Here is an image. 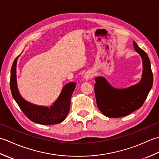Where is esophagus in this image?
I'll return each instance as SVG.
<instances>
[{
	"mask_svg": "<svg viewBox=\"0 0 159 159\" xmlns=\"http://www.w3.org/2000/svg\"><path fill=\"white\" fill-rule=\"evenodd\" d=\"M93 76H94V73L92 72V71H87V72H85V74H84V79L87 80L92 79Z\"/></svg>",
	"mask_w": 159,
	"mask_h": 159,
	"instance_id": "34e87169",
	"label": "esophagus"
}]
</instances>
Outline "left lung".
Segmentation results:
<instances>
[{
	"mask_svg": "<svg viewBox=\"0 0 159 159\" xmlns=\"http://www.w3.org/2000/svg\"><path fill=\"white\" fill-rule=\"evenodd\" d=\"M135 51L142 59L143 72L140 81L127 88L117 89L102 76L95 78L94 92L98 107L108 117H121L143 105L153 85L150 61L146 52L133 42Z\"/></svg>",
	"mask_w": 159,
	"mask_h": 159,
	"instance_id": "8db88e82",
	"label": "left lung"
}]
</instances>
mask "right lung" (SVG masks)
I'll return each instance as SVG.
<instances>
[{
  "instance_id": "add662e5",
  "label": "right lung",
  "mask_w": 159,
  "mask_h": 159,
  "mask_svg": "<svg viewBox=\"0 0 159 159\" xmlns=\"http://www.w3.org/2000/svg\"><path fill=\"white\" fill-rule=\"evenodd\" d=\"M19 56L13 61L11 70L10 89L13 99L25 116L33 122L43 125H53L62 122L69 113L71 96L75 89L76 83L71 82L66 84L59 97L50 107L29 102L20 95L17 85L16 66Z\"/></svg>"
}]
</instances>
